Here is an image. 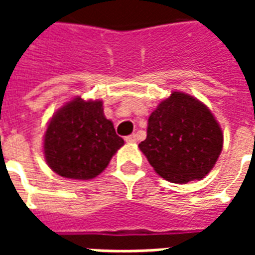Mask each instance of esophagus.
I'll list each match as a JSON object with an SVG mask.
<instances>
[{"label": "esophagus", "instance_id": "1", "mask_svg": "<svg viewBox=\"0 0 255 255\" xmlns=\"http://www.w3.org/2000/svg\"><path fill=\"white\" fill-rule=\"evenodd\" d=\"M126 142H127V143H135V142H136V135L132 133V135H128V136H126Z\"/></svg>", "mask_w": 255, "mask_h": 255}]
</instances>
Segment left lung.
Masks as SVG:
<instances>
[{
    "label": "left lung",
    "instance_id": "obj_1",
    "mask_svg": "<svg viewBox=\"0 0 255 255\" xmlns=\"http://www.w3.org/2000/svg\"><path fill=\"white\" fill-rule=\"evenodd\" d=\"M139 149L161 177L187 183L213 168L223 150V132L208 106L173 91L150 115L147 136Z\"/></svg>",
    "mask_w": 255,
    "mask_h": 255
}]
</instances>
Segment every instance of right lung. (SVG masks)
I'll return each instance as SVG.
<instances>
[{"mask_svg": "<svg viewBox=\"0 0 255 255\" xmlns=\"http://www.w3.org/2000/svg\"><path fill=\"white\" fill-rule=\"evenodd\" d=\"M123 144L101 101L75 98L52 117L43 151L47 165L57 175L89 180L105 169Z\"/></svg>", "mask_w": 255, "mask_h": 255, "instance_id": "right-lung-1", "label": "right lung"}]
</instances>
